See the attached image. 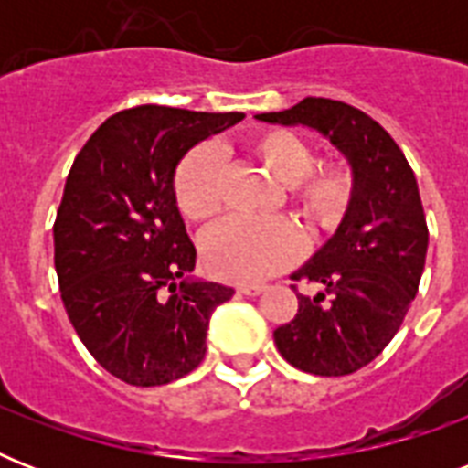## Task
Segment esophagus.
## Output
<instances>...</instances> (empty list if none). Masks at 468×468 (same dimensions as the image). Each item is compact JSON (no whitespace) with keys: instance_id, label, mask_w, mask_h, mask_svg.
Wrapping results in <instances>:
<instances>
[{"instance_id":"34e87169","label":"esophagus","mask_w":468,"mask_h":468,"mask_svg":"<svg viewBox=\"0 0 468 468\" xmlns=\"http://www.w3.org/2000/svg\"><path fill=\"white\" fill-rule=\"evenodd\" d=\"M264 292V284H242L238 286V293H242V296H257V293Z\"/></svg>"}]
</instances>
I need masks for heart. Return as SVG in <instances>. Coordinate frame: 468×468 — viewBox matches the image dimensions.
Instances as JSON below:
<instances>
[{
  "label": "heart",
  "instance_id": "obj_1",
  "mask_svg": "<svg viewBox=\"0 0 468 468\" xmlns=\"http://www.w3.org/2000/svg\"><path fill=\"white\" fill-rule=\"evenodd\" d=\"M245 150L271 176L284 182L282 197L308 230L327 233L347 218L356 198L355 169L345 160L313 162L306 138L289 128H262L245 138ZM175 204L191 223H206L220 211V160L211 145H197L176 165ZM303 242L292 220L228 218L201 240V257L213 277L260 282L301 260Z\"/></svg>",
  "mask_w": 468,
  "mask_h": 468
}]
</instances>
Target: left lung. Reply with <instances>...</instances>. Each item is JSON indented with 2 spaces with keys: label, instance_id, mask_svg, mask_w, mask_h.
<instances>
[{
  "label": "left lung",
  "instance_id": "obj_1",
  "mask_svg": "<svg viewBox=\"0 0 468 468\" xmlns=\"http://www.w3.org/2000/svg\"><path fill=\"white\" fill-rule=\"evenodd\" d=\"M330 138L356 176V198L333 240L292 279L323 284L274 330L279 355L315 377H345L377 359L413 303L428 255L420 191L403 150L355 106L306 97L286 112L257 113ZM293 292H299L293 286Z\"/></svg>",
  "mask_w": 468,
  "mask_h": 468
}]
</instances>
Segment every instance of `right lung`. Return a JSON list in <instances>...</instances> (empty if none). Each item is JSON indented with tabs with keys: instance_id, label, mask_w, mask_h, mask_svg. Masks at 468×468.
I'll use <instances>...</instances> for the list:
<instances>
[{
	"instance_id": "add662e5",
	"label": "right lung",
	"mask_w": 468,
	"mask_h": 468,
	"mask_svg": "<svg viewBox=\"0 0 468 468\" xmlns=\"http://www.w3.org/2000/svg\"><path fill=\"white\" fill-rule=\"evenodd\" d=\"M245 119L135 106L106 119L69 169L53 226L68 318L90 355L131 386L182 378L206 355L213 308L233 289L185 282L197 248L175 204V169L198 141Z\"/></svg>"
}]
</instances>
